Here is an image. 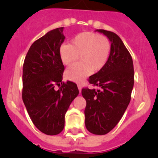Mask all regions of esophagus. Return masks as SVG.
<instances>
[{
    "mask_svg": "<svg viewBox=\"0 0 158 158\" xmlns=\"http://www.w3.org/2000/svg\"><path fill=\"white\" fill-rule=\"evenodd\" d=\"M77 88H78V89H79V92H81V89H82V86L81 85H77Z\"/></svg>",
    "mask_w": 158,
    "mask_h": 158,
    "instance_id": "1",
    "label": "esophagus"
}]
</instances>
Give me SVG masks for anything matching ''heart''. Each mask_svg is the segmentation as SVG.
<instances>
[{"instance_id": "heart-1", "label": "heart", "mask_w": 158, "mask_h": 158, "mask_svg": "<svg viewBox=\"0 0 158 158\" xmlns=\"http://www.w3.org/2000/svg\"><path fill=\"white\" fill-rule=\"evenodd\" d=\"M111 52V42L105 36L93 32H83L69 44H62L59 56L64 65H69L80 55L81 62L72 65L65 73V77L80 83L93 72H98L107 63Z\"/></svg>"}]
</instances>
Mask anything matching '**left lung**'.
I'll return each mask as SVG.
<instances>
[{
    "instance_id": "obj_1",
    "label": "left lung",
    "mask_w": 158,
    "mask_h": 158,
    "mask_svg": "<svg viewBox=\"0 0 158 158\" xmlns=\"http://www.w3.org/2000/svg\"><path fill=\"white\" fill-rule=\"evenodd\" d=\"M96 31L109 40L111 52L104 68L89 77V83L100 89H83L81 94L86 100V128L92 134L103 135L116 126L127 108L135 73L132 58L118 35L103 29Z\"/></svg>"
}]
</instances>
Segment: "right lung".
I'll list each match as a JSON object with an SVG mask.
<instances>
[{
    "label": "right lung",
    "mask_w": 158,
    "mask_h": 158,
    "mask_svg": "<svg viewBox=\"0 0 158 158\" xmlns=\"http://www.w3.org/2000/svg\"><path fill=\"white\" fill-rule=\"evenodd\" d=\"M64 27H58L32 43L23 66V98L35 126L47 135L61 133L65 115L79 94L75 83L62 82L64 65L59 48L65 40ZM62 86L55 90V85Z\"/></svg>",
    "instance_id": "1"
}]
</instances>
